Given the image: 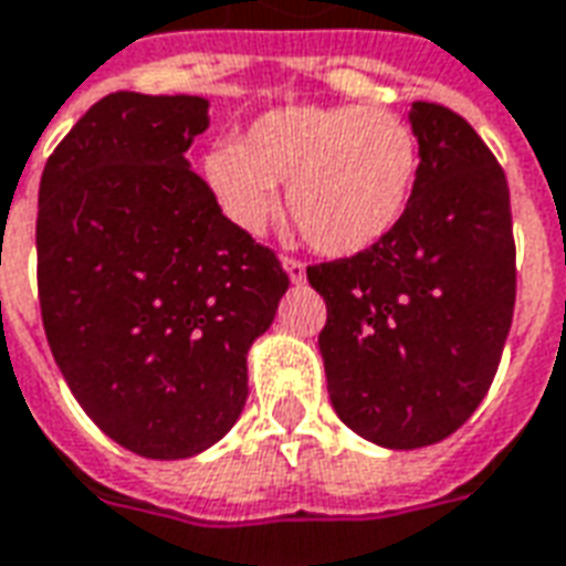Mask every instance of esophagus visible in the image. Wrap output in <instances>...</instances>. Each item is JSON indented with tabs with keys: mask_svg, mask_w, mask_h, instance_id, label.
Here are the masks:
<instances>
[{
	"mask_svg": "<svg viewBox=\"0 0 566 566\" xmlns=\"http://www.w3.org/2000/svg\"><path fill=\"white\" fill-rule=\"evenodd\" d=\"M282 266H284V272H287V279H291L294 284H300L303 279H306V266H303L300 260H294V256H284Z\"/></svg>",
	"mask_w": 566,
	"mask_h": 566,
	"instance_id": "1",
	"label": "esophagus"
}]
</instances>
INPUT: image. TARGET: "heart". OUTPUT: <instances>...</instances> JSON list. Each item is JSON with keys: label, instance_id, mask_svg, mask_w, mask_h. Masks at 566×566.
<instances>
[{"label": "heart", "instance_id": "b5f03b06", "mask_svg": "<svg viewBox=\"0 0 566 566\" xmlns=\"http://www.w3.org/2000/svg\"><path fill=\"white\" fill-rule=\"evenodd\" d=\"M201 177L244 235L270 227L287 184V214L312 248L352 256L382 242L407 214L420 140L407 118L382 106L284 104L256 116L239 144L211 146Z\"/></svg>", "mask_w": 566, "mask_h": 566}]
</instances>
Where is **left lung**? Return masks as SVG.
<instances>
[{"instance_id": "obj_1", "label": "left lung", "mask_w": 566, "mask_h": 566, "mask_svg": "<svg viewBox=\"0 0 566 566\" xmlns=\"http://www.w3.org/2000/svg\"><path fill=\"white\" fill-rule=\"evenodd\" d=\"M420 177L401 223L361 254L306 270L327 303L318 349L352 432L389 450L444 441L475 413L515 312L503 168L453 109L417 101Z\"/></svg>"}]
</instances>
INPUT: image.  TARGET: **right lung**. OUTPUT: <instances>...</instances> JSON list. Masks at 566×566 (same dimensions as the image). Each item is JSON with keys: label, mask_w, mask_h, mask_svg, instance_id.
<instances>
[{"label": "right lung", "mask_w": 566, "mask_h": 566, "mask_svg": "<svg viewBox=\"0 0 566 566\" xmlns=\"http://www.w3.org/2000/svg\"><path fill=\"white\" fill-rule=\"evenodd\" d=\"M208 106L192 94H106L39 184L51 355L91 420L146 460L196 457L235 426L248 349L291 284L189 165Z\"/></svg>", "instance_id": "right-lung-1"}]
</instances>
